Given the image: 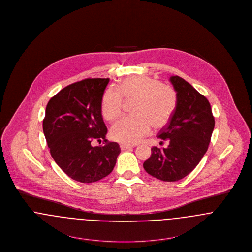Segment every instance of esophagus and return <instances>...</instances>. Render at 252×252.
<instances>
[{"instance_id": "esophagus-1", "label": "esophagus", "mask_w": 252, "mask_h": 252, "mask_svg": "<svg viewBox=\"0 0 252 252\" xmlns=\"http://www.w3.org/2000/svg\"><path fill=\"white\" fill-rule=\"evenodd\" d=\"M134 146L133 145H128V144H120V148L121 150H127V149H130V148H133Z\"/></svg>"}]
</instances>
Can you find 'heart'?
<instances>
[{
    "label": "heart",
    "mask_w": 252,
    "mask_h": 252,
    "mask_svg": "<svg viewBox=\"0 0 252 252\" xmlns=\"http://www.w3.org/2000/svg\"><path fill=\"white\" fill-rule=\"evenodd\" d=\"M124 100H134L135 116L123 117L111 129L112 137L123 144H136L155 128L164 127L173 115L177 97L174 91L163 86L159 80L148 76H132L122 80L116 90L111 88L104 92L101 112L108 121L116 119L122 111Z\"/></svg>",
    "instance_id": "1"
}]
</instances>
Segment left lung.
I'll return each instance as SVG.
<instances>
[{"mask_svg":"<svg viewBox=\"0 0 252 252\" xmlns=\"http://www.w3.org/2000/svg\"><path fill=\"white\" fill-rule=\"evenodd\" d=\"M177 105L168 124L158 137L168 140L166 148H151L143 162L146 172L165 182H175L190 173L206 153L215 118L206 97L179 76H171ZM162 142V141H161Z\"/></svg>","mask_w":252,"mask_h":252,"instance_id":"8db88e82","label":"left lung"}]
</instances>
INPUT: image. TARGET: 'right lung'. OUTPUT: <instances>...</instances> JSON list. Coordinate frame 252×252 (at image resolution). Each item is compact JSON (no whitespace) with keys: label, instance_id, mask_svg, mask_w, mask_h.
Wrapping results in <instances>:
<instances>
[{"label":"right lung","instance_id":"right-lung-1","mask_svg":"<svg viewBox=\"0 0 252 252\" xmlns=\"http://www.w3.org/2000/svg\"><path fill=\"white\" fill-rule=\"evenodd\" d=\"M110 79H85L71 84L50 99L43 119V132L51 156L70 178L93 183L114 169L120 147L106 139L108 129L101 100ZM103 139L104 146L92 147Z\"/></svg>","mask_w":252,"mask_h":252}]
</instances>
